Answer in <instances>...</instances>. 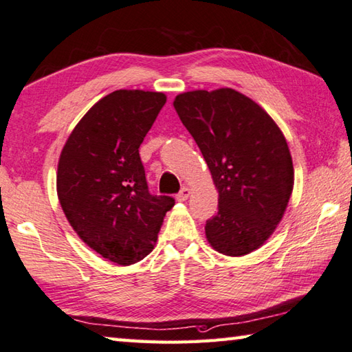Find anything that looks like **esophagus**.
<instances>
[{
	"label": "esophagus",
	"instance_id": "34e87169",
	"mask_svg": "<svg viewBox=\"0 0 352 352\" xmlns=\"http://www.w3.org/2000/svg\"><path fill=\"white\" fill-rule=\"evenodd\" d=\"M188 196H190V188L182 187L181 192L176 195V199H177V201H186V199L188 198Z\"/></svg>",
	"mask_w": 352,
	"mask_h": 352
}]
</instances>
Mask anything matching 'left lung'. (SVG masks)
<instances>
[{"label": "left lung", "mask_w": 352, "mask_h": 352, "mask_svg": "<svg viewBox=\"0 0 352 352\" xmlns=\"http://www.w3.org/2000/svg\"><path fill=\"white\" fill-rule=\"evenodd\" d=\"M175 109L193 135L218 188L206 235L219 254L241 256L272 235L294 187L285 135L260 104L230 88L184 92Z\"/></svg>", "instance_id": "8db88e82"}]
</instances>
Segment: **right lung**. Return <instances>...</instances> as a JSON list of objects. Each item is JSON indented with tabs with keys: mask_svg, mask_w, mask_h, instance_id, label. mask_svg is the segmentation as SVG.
<instances>
[{
	"mask_svg": "<svg viewBox=\"0 0 352 352\" xmlns=\"http://www.w3.org/2000/svg\"><path fill=\"white\" fill-rule=\"evenodd\" d=\"M166 102L162 92L119 89L74 128L58 160L57 193L83 243L128 266L150 254L171 196L151 195L139 146Z\"/></svg>",
	"mask_w": 352,
	"mask_h": 352,
	"instance_id": "right-lung-1",
	"label": "right lung"
}]
</instances>
